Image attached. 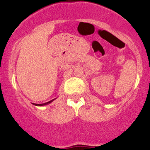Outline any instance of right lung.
I'll use <instances>...</instances> for the list:
<instances>
[{"instance_id": "right-lung-1", "label": "right lung", "mask_w": 150, "mask_h": 150, "mask_svg": "<svg viewBox=\"0 0 150 150\" xmlns=\"http://www.w3.org/2000/svg\"><path fill=\"white\" fill-rule=\"evenodd\" d=\"M53 100H54V99H53ZM53 100H51V101H49V102H46V103H44V104H35V105H36V106H43V105H46V104H48L51 103V102H52Z\"/></svg>"}]
</instances>
